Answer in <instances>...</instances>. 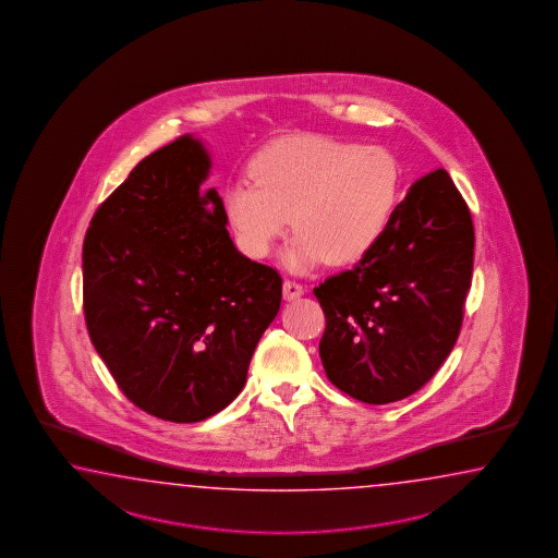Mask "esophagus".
<instances>
[{
    "mask_svg": "<svg viewBox=\"0 0 558 558\" xmlns=\"http://www.w3.org/2000/svg\"><path fill=\"white\" fill-rule=\"evenodd\" d=\"M305 293V287L301 283H296L293 279H284L283 283V296L287 301H293L296 296H301Z\"/></svg>",
    "mask_w": 558,
    "mask_h": 558,
    "instance_id": "obj_1",
    "label": "esophagus"
}]
</instances>
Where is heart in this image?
<instances>
[{
  "label": "heart",
  "mask_w": 558,
  "mask_h": 558,
  "mask_svg": "<svg viewBox=\"0 0 558 558\" xmlns=\"http://www.w3.org/2000/svg\"><path fill=\"white\" fill-rule=\"evenodd\" d=\"M250 179L223 193L227 221L239 247L253 259L271 255L289 227L284 250L295 271L323 262L347 265L377 247L399 197L401 171L387 149L291 135L267 145L251 163Z\"/></svg>",
  "instance_id": "1"
}]
</instances>
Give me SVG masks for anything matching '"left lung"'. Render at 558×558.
<instances>
[{"mask_svg": "<svg viewBox=\"0 0 558 558\" xmlns=\"http://www.w3.org/2000/svg\"><path fill=\"white\" fill-rule=\"evenodd\" d=\"M471 211L445 169L415 181L377 247L313 289L327 377L356 401L418 391L449 356L473 275Z\"/></svg>", "mask_w": 558, "mask_h": 558, "instance_id": "left-lung-1", "label": "left lung"}]
</instances>
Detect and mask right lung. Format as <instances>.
Here are the masks:
<instances>
[{"mask_svg":"<svg viewBox=\"0 0 558 558\" xmlns=\"http://www.w3.org/2000/svg\"><path fill=\"white\" fill-rule=\"evenodd\" d=\"M211 157L183 135L147 155L95 211L84 241L85 325L145 413L197 423L238 397L281 307V275L229 238Z\"/></svg>","mask_w":558,"mask_h":558,"instance_id":"right-lung-1","label":"right lung"}]
</instances>
